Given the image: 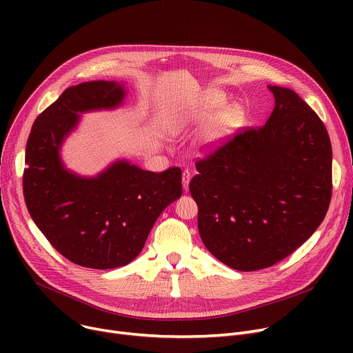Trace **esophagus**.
<instances>
[{
  "mask_svg": "<svg viewBox=\"0 0 353 353\" xmlns=\"http://www.w3.org/2000/svg\"><path fill=\"white\" fill-rule=\"evenodd\" d=\"M190 179H192V173L190 170H184L183 174H181V180H183V189L184 190H189V183H190Z\"/></svg>",
  "mask_w": 353,
  "mask_h": 353,
  "instance_id": "obj_1",
  "label": "esophagus"
}]
</instances>
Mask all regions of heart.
Listing matches in <instances>:
<instances>
[{"label": "heart", "instance_id": "b5f03b06", "mask_svg": "<svg viewBox=\"0 0 353 353\" xmlns=\"http://www.w3.org/2000/svg\"><path fill=\"white\" fill-rule=\"evenodd\" d=\"M225 103L226 99L223 94L217 91H208L189 110L176 116L174 127L180 128L193 121H206L217 114L205 133L201 134V145L205 147V150H213L228 140L243 119L242 107L239 104L225 107Z\"/></svg>", "mask_w": 353, "mask_h": 353}]
</instances>
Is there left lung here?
<instances>
[{"mask_svg": "<svg viewBox=\"0 0 353 353\" xmlns=\"http://www.w3.org/2000/svg\"><path fill=\"white\" fill-rule=\"evenodd\" d=\"M266 124L246 128L196 163L190 193L203 243L242 272L270 268L323 221L332 197V145L318 114L290 88L269 85Z\"/></svg>", "mask_w": 353, "mask_h": 353, "instance_id": "8db88e82", "label": "left lung"}]
</instances>
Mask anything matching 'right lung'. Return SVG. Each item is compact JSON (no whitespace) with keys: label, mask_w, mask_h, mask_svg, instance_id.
I'll list each match as a JSON object with an SVG mask.
<instances>
[{"label":"right lung","mask_w":353,"mask_h":353,"mask_svg":"<svg viewBox=\"0 0 353 353\" xmlns=\"http://www.w3.org/2000/svg\"><path fill=\"white\" fill-rule=\"evenodd\" d=\"M117 81L68 87L35 119L26 148L27 209L52 248L91 269L124 266L141 252L161 212L181 196V170L161 173L117 160L96 177L65 169L60 148L80 114L123 104Z\"/></svg>","instance_id":"right-lung-1"}]
</instances>
